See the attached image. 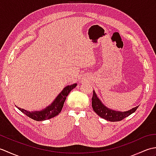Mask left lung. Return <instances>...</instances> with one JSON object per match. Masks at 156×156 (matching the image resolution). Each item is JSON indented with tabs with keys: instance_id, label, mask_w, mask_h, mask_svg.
<instances>
[{
	"instance_id": "left-lung-1",
	"label": "left lung",
	"mask_w": 156,
	"mask_h": 156,
	"mask_svg": "<svg viewBox=\"0 0 156 156\" xmlns=\"http://www.w3.org/2000/svg\"><path fill=\"white\" fill-rule=\"evenodd\" d=\"M92 106L94 111L101 117L103 118L106 120L115 122V121H120L122 119L126 118L128 116L133 113L137 110L139 106L134 107L130 111L125 112H120L111 110V109L106 107L102 103L100 99L96 94L95 92L93 90V96L92 98Z\"/></svg>"
}]
</instances>
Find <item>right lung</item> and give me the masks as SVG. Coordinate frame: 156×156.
I'll use <instances>...</instances> for the list:
<instances>
[{"label":"right lung","instance_id":"add662e5","mask_svg":"<svg viewBox=\"0 0 156 156\" xmlns=\"http://www.w3.org/2000/svg\"><path fill=\"white\" fill-rule=\"evenodd\" d=\"M76 85H77V84H74L65 87L60 92V94L55 99V101L53 102V103L51 105L48 106V107H46L45 109L43 111L29 112L23 108H21L18 107H16L18 108L19 110L27 115V117L34 119V120L37 121L48 120V119H51L57 116L61 112L62 107H64L66 97H67V96L72 89L76 87Z\"/></svg>","mask_w":156,"mask_h":156}]
</instances>
